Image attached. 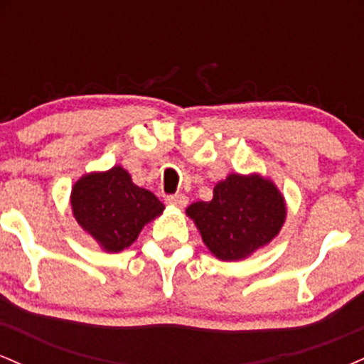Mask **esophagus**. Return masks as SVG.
Segmentation results:
<instances>
[{
  "label": "esophagus",
  "mask_w": 364,
  "mask_h": 364,
  "mask_svg": "<svg viewBox=\"0 0 364 364\" xmlns=\"http://www.w3.org/2000/svg\"><path fill=\"white\" fill-rule=\"evenodd\" d=\"M166 203H168V205L178 207V208H185L188 203V198L185 195H171L166 198Z\"/></svg>",
  "instance_id": "1"
}]
</instances>
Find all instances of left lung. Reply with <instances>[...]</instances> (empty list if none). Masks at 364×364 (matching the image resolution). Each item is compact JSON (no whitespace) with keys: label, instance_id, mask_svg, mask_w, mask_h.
I'll list each match as a JSON object with an SVG mask.
<instances>
[{"label":"left lung","instance_id":"8db88e82","mask_svg":"<svg viewBox=\"0 0 364 364\" xmlns=\"http://www.w3.org/2000/svg\"><path fill=\"white\" fill-rule=\"evenodd\" d=\"M208 252L223 262H240L281 232L287 208L272 179L258 173H231L214 188L210 202L186 208Z\"/></svg>","mask_w":364,"mask_h":364}]
</instances>
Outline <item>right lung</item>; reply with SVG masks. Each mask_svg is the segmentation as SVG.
Returning a JSON list of instances; mask_svg holds the SVG:
<instances>
[{
    "instance_id": "obj_1",
    "label": "right lung",
    "mask_w": 364,
    "mask_h": 364,
    "mask_svg": "<svg viewBox=\"0 0 364 364\" xmlns=\"http://www.w3.org/2000/svg\"><path fill=\"white\" fill-rule=\"evenodd\" d=\"M70 203L78 225L107 253L128 248L166 208L121 166L83 174L72 188Z\"/></svg>"
}]
</instances>
